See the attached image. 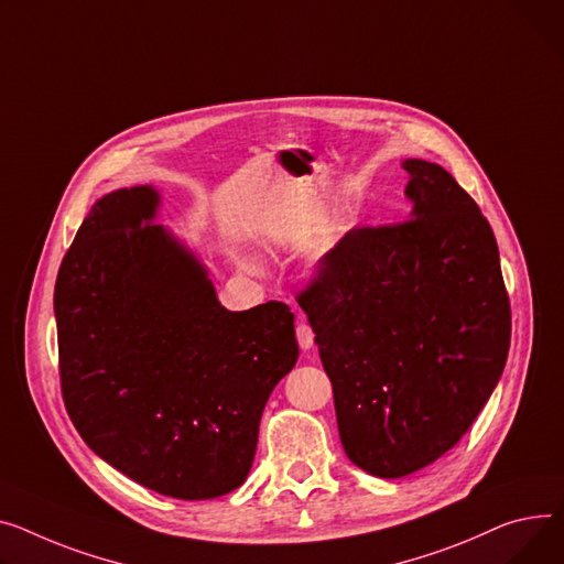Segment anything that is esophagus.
<instances>
[{"instance_id": "34e87169", "label": "esophagus", "mask_w": 564, "mask_h": 564, "mask_svg": "<svg viewBox=\"0 0 564 564\" xmlns=\"http://www.w3.org/2000/svg\"><path fill=\"white\" fill-rule=\"evenodd\" d=\"M296 340H299V347H302L304 351H308L313 347V343H315V333H313V328L304 319L296 324Z\"/></svg>"}]
</instances>
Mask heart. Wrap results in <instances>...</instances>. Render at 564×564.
<instances>
[{"label": "heart", "mask_w": 564, "mask_h": 564, "mask_svg": "<svg viewBox=\"0 0 564 564\" xmlns=\"http://www.w3.org/2000/svg\"><path fill=\"white\" fill-rule=\"evenodd\" d=\"M249 265H251V268H253V262H251V260H249Z\"/></svg>", "instance_id": "heart-1"}]
</instances>
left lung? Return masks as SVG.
I'll use <instances>...</instances> for the list:
<instances>
[{
	"label": "left lung",
	"instance_id": "left-lung-1",
	"mask_svg": "<svg viewBox=\"0 0 564 564\" xmlns=\"http://www.w3.org/2000/svg\"><path fill=\"white\" fill-rule=\"evenodd\" d=\"M401 165L405 221L349 231L296 299L333 383L345 454L379 478L408 476L456 446L510 349L490 224L437 163Z\"/></svg>",
	"mask_w": 564,
	"mask_h": 564
}]
</instances>
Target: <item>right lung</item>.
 <instances>
[{
  "instance_id": "obj_1",
  "label": "right lung",
  "mask_w": 564,
  "mask_h": 564,
  "mask_svg": "<svg viewBox=\"0 0 564 564\" xmlns=\"http://www.w3.org/2000/svg\"><path fill=\"white\" fill-rule=\"evenodd\" d=\"M159 208L154 185L104 195L61 262L63 401L110 467L165 497L215 499L251 469L262 410L299 358L294 315L224 308Z\"/></svg>"
}]
</instances>
